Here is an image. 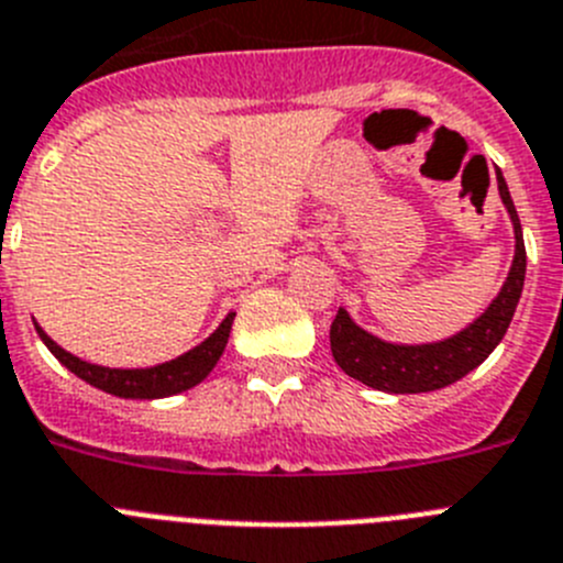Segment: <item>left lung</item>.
Listing matches in <instances>:
<instances>
[{
  "label": "left lung",
  "instance_id": "1",
  "mask_svg": "<svg viewBox=\"0 0 563 563\" xmlns=\"http://www.w3.org/2000/svg\"><path fill=\"white\" fill-rule=\"evenodd\" d=\"M496 179H499V196L508 207L516 230V257L499 297L490 302L488 311L474 325L460 331L457 336L438 344H415V347L369 336L347 317L344 308H339L331 325V353L347 376L373 389L395 395L432 393V389L449 387L468 376L471 369L483 364L496 344L503 342L510 319H514L516 302L521 297V286H525L528 252H525V238H521V224L508 185L503 176H496Z\"/></svg>",
  "mask_w": 563,
  "mask_h": 563
}]
</instances>
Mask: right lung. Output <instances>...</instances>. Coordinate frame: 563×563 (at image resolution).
Wrapping results in <instances>:
<instances>
[{
  "label": "right lung",
  "mask_w": 563,
  "mask_h": 563,
  "mask_svg": "<svg viewBox=\"0 0 563 563\" xmlns=\"http://www.w3.org/2000/svg\"><path fill=\"white\" fill-rule=\"evenodd\" d=\"M235 313L224 319L219 325V331L212 333L210 339L194 347V351H187L185 356L174 358V362L156 364V367L148 369H111V367H98V364L80 362L78 356L67 353L64 347L53 342L42 328L35 325L42 342L47 344L49 353L58 358L64 367H69L78 378H84L86 384H92V387L103 389V393L120 395V398H168V395L181 393V389L196 387L199 382H205L207 373L216 367V362L221 358L227 347V339H230V328Z\"/></svg>",
  "instance_id": "obj_1"
}]
</instances>
